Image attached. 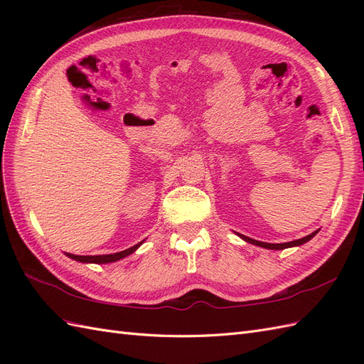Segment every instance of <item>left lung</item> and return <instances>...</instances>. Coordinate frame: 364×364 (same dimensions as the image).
Returning a JSON list of instances; mask_svg holds the SVG:
<instances>
[{"label":"left lung","instance_id":"left-lung-1","mask_svg":"<svg viewBox=\"0 0 364 364\" xmlns=\"http://www.w3.org/2000/svg\"><path fill=\"white\" fill-rule=\"evenodd\" d=\"M318 232V230H314L313 234H310V235H306V237H304V238H299V240H294V241H289V243H264V241H258V240H253V238H249V237H246V235H241V234H237L241 240H245V241H247V243H250V245H255V246H259V247H264V249H272V250H282V249H287V247H296V246H302V245H305L306 241H310L316 234Z\"/></svg>","mask_w":364,"mask_h":364}]
</instances>
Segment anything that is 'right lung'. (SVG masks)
Here are the masks:
<instances>
[{
  "instance_id": "add662e5",
  "label": "right lung",
  "mask_w": 364,
  "mask_h": 364,
  "mask_svg": "<svg viewBox=\"0 0 364 364\" xmlns=\"http://www.w3.org/2000/svg\"><path fill=\"white\" fill-rule=\"evenodd\" d=\"M142 243H144V240H142L141 243L132 246L126 250H121V252H117V253H109V255H74V253H67V252H65V255H67L71 259H74V261H79V262L107 264V262H115V261H119V259L129 257L130 253H134Z\"/></svg>"
}]
</instances>
